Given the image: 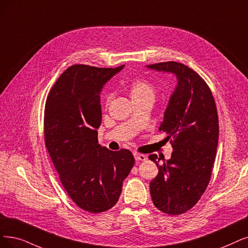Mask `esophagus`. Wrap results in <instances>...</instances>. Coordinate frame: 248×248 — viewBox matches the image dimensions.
I'll use <instances>...</instances> for the list:
<instances>
[{
  "label": "esophagus",
  "mask_w": 248,
  "mask_h": 248,
  "mask_svg": "<svg viewBox=\"0 0 248 248\" xmlns=\"http://www.w3.org/2000/svg\"><path fill=\"white\" fill-rule=\"evenodd\" d=\"M134 156H135V159L137 161H144V160H146V158H147V157H146V155L138 153V152H135Z\"/></svg>",
  "instance_id": "1"
}]
</instances>
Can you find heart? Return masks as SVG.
Listing matches in <instances>:
<instances>
[{"instance_id": "b5f03b06", "label": "heart", "mask_w": 248, "mask_h": 248, "mask_svg": "<svg viewBox=\"0 0 248 248\" xmlns=\"http://www.w3.org/2000/svg\"><path fill=\"white\" fill-rule=\"evenodd\" d=\"M129 93L132 100H141V99H154L155 89L151 82L144 78H135L133 79L129 86ZM111 99V95L107 96V102Z\"/></svg>"}]
</instances>
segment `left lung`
Returning <instances> with one entry per match:
<instances>
[{"mask_svg":"<svg viewBox=\"0 0 248 248\" xmlns=\"http://www.w3.org/2000/svg\"><path fill=\"white\" fill-rule=\"evenodd\" d=\"M147 67L171 72L178 80L159 126L170 140L171 157L158 166L157 155H149L158 168L150 182L153 203L164 214L178 216L198 202L212 177L218 142L217 106L204 79L185 64L168 61Z\"/></svg>","mask_w":248,"mask_h":248,"instance_id":"left-lung-1","label":"left lung"}]
</instances>
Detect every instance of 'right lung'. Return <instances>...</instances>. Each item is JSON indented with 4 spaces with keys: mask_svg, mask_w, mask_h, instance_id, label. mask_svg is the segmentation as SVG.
<instances>
[{
    "mask_svg": "<svg viewBox=\"0 0 248 248\" xmlns=\"http://www.w3.org/2000/svg\"><path fill=\"white\" fill-rule=\"evenodd\" d=\"M124 66L75 64L55 82L45 105V144L61 184L73 202L92 214L117 202L135 163L130 150L111 151L98 144L101 90Z\"/></svg>",
    "mask_w": 248,
    "mask_h": 248,
    "instance_id": "obj_1",
    "label": "right lung"
}]
</instances>
